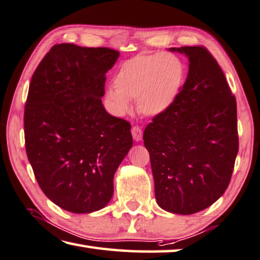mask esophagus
<instances>
[{
    "instance_id": "34e87169",
    "label": "esophagus",
    "mask_w": 260,
    "mask_h": 260,
    "mask_svg": "<svg viewBox=\"0 0 260 260\" xmlns=\"http://www.w3.org/2000/svg\"><path fill=\"white\" fill-rule=\"evenodd\" d=\"M131 134H133L134 140H136V142H142L143 140V130L139 126H134L131 129Z\"/></svg>"
}]
</instances>
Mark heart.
<instances>
[{
  "label": "heart",
  "mask_w": 260,
  "mask_h": 260,
  "mask_svg": "<svg viewBox=\"0 0 260 260\" xmlns=\"http://www.w3.org/2000/svg\"><path fill=\"white\" fill-rule=\"evenodd\" d=\"M185 66L171 53L140 54L122 63L114 76L106 99L118 115L130 111V100L137 99L139 112L155 117L166 113L180 93Z\"/></svg>",
  "instance_id": "b5f03b06"
}]
</instances>
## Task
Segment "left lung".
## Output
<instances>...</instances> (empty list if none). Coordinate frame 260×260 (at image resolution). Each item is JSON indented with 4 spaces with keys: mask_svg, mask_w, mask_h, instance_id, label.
Here are the masks:
<instances>
[{
    "mask_svg": "<svg viewBox=\"0 0 260 260\" xmlns=\"http://www.w3.org/2000/svg\"><path fill=\"white\" fill-rule=\"evenodd\" d=\"M185 54L188 74L178 98L144 131L155 199L163 210L192 215L215 203L230 184L239 152L236 100L207 49Z\"/></svg>",
    "mask_w": 260,
    "mask_h": 260,
    "instance_id": "left-lung-1",
    "label": "left lung"
}]
</instances>
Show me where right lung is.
Wrapping results in <instances>:
<instances>
[{"label":"right lung","mask_w":260,"mask_h":260,"mask_svg":"<svg viewBox=\"0 0 260 260\" xmlns=\"http://www.w3.org/2000/svg\"><path fill=\"white\" fill-rule=\"evenodd\" d=\"M120 52L57 44L31 77L25 106L27 157L47 198L63 210L106 207L114 175L133 147L129 122L105 109L106 73Z\"/></svg>","instance_id":"1"}]
</instances>
